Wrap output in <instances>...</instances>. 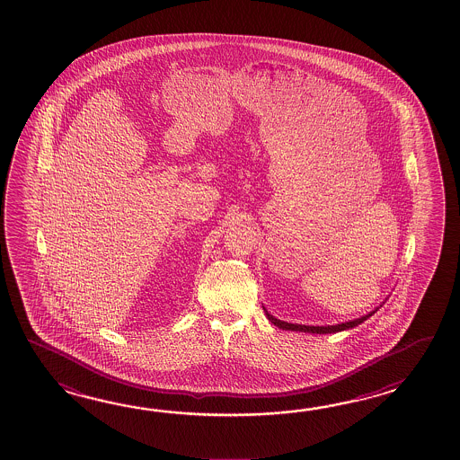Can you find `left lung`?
I'll return each mask as SVG.
<instances>
[{"label":"left lung","instance_id":"1","mask_svg":"<svg viewBox=\"0 0 460 460\" xmlns=\"http://www.w3.org/2000/svg\"><path fill=\"white\" fill-rule=\"evenodd\" d=\"M264 313H266V315H268V319L271 321V323H274V325H276V327H279V329H283V331H296V332L309 333H333L341 332V331H347V329H352V327H357L358 323H362L363 321H367L370 315H373L375 311H373V313L367 314V315H363L360 319L350 321V323H337V325H321V327H319V325H301V323H284V321H279V319L273 317V315L268 313L266 309H264Z\"/></svg>","mask_w":460,"mask_h":460}]
</instances>
